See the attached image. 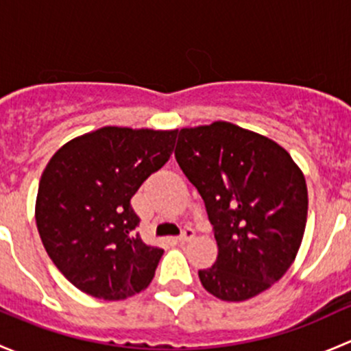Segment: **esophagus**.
<instances>
[{
  "label": "esophagus",
  "mask_w": 351,
  "mask_h": 351,
  "mask_svg": "<svg viewBox=\"0 0 351 351\" xmlns=\"http://www.w3.org/2000/svg\"><path fill=\"white\" fill-rule=\"evenodd\" d=\"M195 238V232H193V229H190V228H185L182 231V234L178 236V241L180 243H189V241H192V239Z\"/></svg>",
  "instance_id": "esophagus-1"
}]
</instances>
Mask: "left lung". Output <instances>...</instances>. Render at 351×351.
<instances>
[{
	"label": "left lung",
	"instance_id": "8db88e82",
	"mask_svg": "<svg viewBox=\"0 0 351 351\" xmlns=\"http://www.w3.org/2000/svg\"><path fill=\"white\" fill-rule=\"evenodd\" d=\"M175 158L205 204L219 254L198 270L217 299L258 295L289 270L302 243L307 186L290 154L229 122L178 132Z\"/></svg>",
	"mask_w": 351,
	"mask_h": 351
}]
</instances>
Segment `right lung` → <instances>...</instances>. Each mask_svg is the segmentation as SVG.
I'll use <instances>...</instances> for the list:
<instances>
[{
	"mask_svg": "<svg viewBox=\"0 0 351 351\" xmlns=\"http://www.w3.org/2000/svg\"><path fill=\"white\" fill-rule=\"evenodd\" d=\"M178 130L104 127L64 144L38 183L35 221L45 251L84 293L122 300L153 280L165 251L147 246L130 198L166 165Z\"/></svg>",
	"mask_w": 351,
	"mask_h": 351,
	"instance_id": "right-lung-1",
	"label": "right lung"
}]
</instances>
